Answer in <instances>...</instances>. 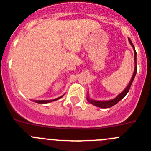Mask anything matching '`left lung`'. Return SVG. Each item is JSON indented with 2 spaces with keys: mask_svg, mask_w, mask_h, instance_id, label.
I'll use <instances>...</instances> for the list:
<instances>
[{
  "mask_svg": "<svg viewBox=\"0 0 151 151\" xmlns=\"http://www.w3.org/2000/svg\"><path fill=\"white\" fill-rule=\"evenodd\" d=\"M129 40V42L130 43V45H132V48H133L134 50V54H135V56H134V60H135V70H134V73L133 75H132V77L131 78L130 81H129V85H127V88L122 91V92L120 93V94L117 95L114 99H110V100H106V101H99V100H95V99H93L90 97L89 94L88 93V96H87V100H88V103H90L91 104L95 106H97V107L99 108H103V109H108V108H111L113 106L117 104L118 103L119 101H121L126 95L127 94V93L129 92V88H130L131 85H132V83L133 81L134 78H135V75H136L137 73V63H136V52H135V47H134L133 44H132V41L130 40V39L128 38Z\"/></svg>",
  "mask_w": 151,
  "mask_h": 151,
  "instance_id": "1",
  "label": "left lung"
}]
</instances>
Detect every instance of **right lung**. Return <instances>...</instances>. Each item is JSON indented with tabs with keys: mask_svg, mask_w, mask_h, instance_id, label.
<instances>
[{
	"mask_svg": "<svg viewBox=\"0 0 151 151\" xmlns=\"http://www.w3.org/2000/svg\"><path fill=\"white\" fill-rule=\"evenodd\" d=\"M63 95H64V94H63ZM63 95H62V96H60V97L56 98V99H51V100H33V101H34V102H35V103H40V104H45V103H51V102H53V101L58 100V99H60V98H61V97H63Z\"/></svg>",
	"mask_w": 151,
	"mask_h": 151,
	"instance_id": "right-lung-1",
	"label": "right lung"
}]
</instances>
